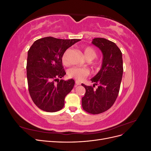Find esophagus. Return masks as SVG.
I'll list each match as a JSON object with an SVG mask.
<instances>
[{
	"mask_svg": "<svg viewBox=\"0 0 151 151\" xmlns=\"http://www.w3.org/2000/svg\"><path fill=\"white\" fill-rule=\"evenodd\" d=\"M76 84L77 85H81V83H80V82H79V81H77V80L76 81Z\"/></svg>",
	"mask_w": 151,
	"mask_h": 151,
	"instance_id": "34e87169",
	"label": "esophagus"
}]
</instances>
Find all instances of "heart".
<instances>
[{
	"instance_id": "b5f03b06",
	"label": "heart",
	"mask_w": 151,
	"mask_h": 151,
	"mask_svg": "<svg viewBox=\"0 0 151 151\" xmlns=\"http://www.w3.org/2000/svg\"><path fill=\"white\" fill-rule=\"evenodd\" d=\"M67 52L68 50H66L65 52L63 54L62 56V61L64 63H65L67 62ZM83 55L86 60H89H89H92L93 59H94L96 57V52L95 50L93 48L91 47H88L84 49ZM89 74V70L86 69V68L80 67H73L70 68L68 72V75L70 77L75 78L79 81L83 80L85 77H86Z\"/></svg>"
}]
</instances>
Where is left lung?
<instances>
[{
  "label": "left lung",
  "instance_id": "1",
  "mask_svg": "<svg viewBox=\"0 0 151 151\" xmlns=\"http://www.w3.org/2000/svg\"><path fill=\"white\" fill-rule=\"evenodd\" d=\"M92 43L101 50L103 54L101 67L97 74L91 81L98 85L96 90L92 86L81 85L86 89L82 98V106L87 112L99 114L110 108L119 93L123 76L122 53L116 45L105 38H96Z\"/></svg>",
  "mask_w": 151,
  "mask_h": 151
}]
</instances>
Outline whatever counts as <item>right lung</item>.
<instances>
[{
  "label": "right lung",
  "instance_id": "1",
  "mask_svg": "<svg viewBox=\"0 0 151 151\" xmlns=\"http://www.w3.org/2000/svg\"><path fill=\"white\" fill-rule=\"evenodd\" d=\"M79 39L45 37L37 40L28 52L26 73L30 96L40 109L56 112L64 106L66 96L75 84L74 79H60L66 73L62 56Z\"/></svg>",
  "mask_w": 151,
  "mask_h": 151
}]
</instances>
